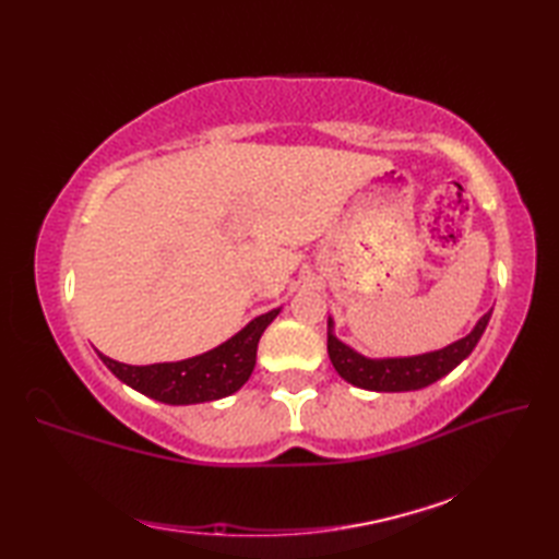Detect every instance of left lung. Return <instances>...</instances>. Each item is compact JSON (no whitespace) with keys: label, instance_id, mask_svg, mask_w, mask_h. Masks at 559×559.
<instances>
[{"label":"left lung","instance_id":"8db88e82","mask_svg":"<svg viewBox=\"0 0 559 559\" xmlns=\"http://www.w3.org/2000/svg\"><path fill=\"white\" fill-rule=\"evenodd\" d=\"M490 314H483L471 334L449 343V346L420 353L403 355V358H367V355L350 348L334 334V317H329V358L334 370L346 379L348 384L367 391H418L435 384L437 379L447 377L456 365L468 358L473 348L478 346Z\"/></svg>","mask_w":559,"mask_h":559}]
</instances>
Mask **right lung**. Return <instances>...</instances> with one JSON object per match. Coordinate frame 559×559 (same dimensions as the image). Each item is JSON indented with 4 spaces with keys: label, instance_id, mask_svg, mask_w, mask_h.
I'll list each match as a JSON object with an SVG mask.
<instances>
[{
    "label": "right lung",
    "instance_id": "obj_1",
    "mask_svg": "<svg viewBox=\"0 0 559 559\" xmlns=\"http://www.w3.org/2000/svg\"><path fill=\"white\" fill-rule=\"evenodd\" d=\"M278 312L281 307L266 314H259L245 329L237 331L235 336L223 341L221 346L177 362L127 365L98 350L96 353L120 382L141 391L148 399L170 403V406H192V403L218 401L235 394L252 374L259 338L273 319L278 317Z\"/></svg>",
    "mask_w": 559,
    "mask_h": 559
}]
</instances>
